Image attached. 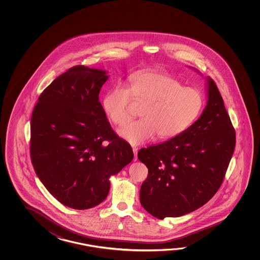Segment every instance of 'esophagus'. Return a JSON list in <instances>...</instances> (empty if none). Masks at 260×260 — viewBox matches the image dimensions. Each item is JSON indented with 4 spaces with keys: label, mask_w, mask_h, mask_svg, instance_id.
I'll list each match as a JSON object with an SVG mask.
<instances>
[{
    "label": "esophagus",
    "mask_w": 260,
    "mask_h": 260,
    "mask_svg": "<svg viewBox=\"0 0 260 260\" xmlns=\"http://www.w3.org/2000/svg\"><path fill=\"white\" fill-rule=\"evenodd\" d=\"M138 150L137 147H133V152H134V160H138Z\"/></svg>",
    "instance_id": "obj_1"
}]
</instances>
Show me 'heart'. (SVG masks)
Wrapping results in <instances>:
<instances>
[{
	"label": "heart",
	"mask_w": 260,
	"mask_h": 260,
	"mask_svg": "<svg viewBox=\"0 0 260 260\" xmlns=\"http://www.w3.org/2000/svg\"><path fill=\"white\" fill-rule=\"evenodd\" d=\"M134 101L145 104L143 119L118 131L132 145L146 143L156 135L161 139L177 138L198 119L205 107V95L199 89L184 87L166 73L142 72L130 78L127 88H111L103 99V109L114 124L123 125L132 117Z\"/></svg>",
	"instance_id": "b5f03b06"
}]
</instances>
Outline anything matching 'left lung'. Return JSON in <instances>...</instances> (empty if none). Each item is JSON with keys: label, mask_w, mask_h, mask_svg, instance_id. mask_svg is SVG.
Listing matches in <instances>:
<instances>
[{"label": "left lung", "mask_w": 260, "mask_h": 260, "mask_svg": "<svg viewBox=\"0 0 260 260\" xmlns=\"http://www.w3.org/2000/svg\"><path fill=\"white\" fill-rule=\"evenodd\" d=\"M207 81V103L199 119L164 143L140 149L149 169L139 198L144 209L164 219L205 205L223 182L235 148V130L215 82Z\"/></svg>", "instance_id": "8db88e82"}]
</instances>
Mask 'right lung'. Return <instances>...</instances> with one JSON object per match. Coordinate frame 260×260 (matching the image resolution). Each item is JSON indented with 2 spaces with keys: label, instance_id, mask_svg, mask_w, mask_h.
I'll list each match as a JSON object with an SVG mask.
<instances>
[{
  "label": "right lung",
  "instance_id": "add662e5",
  "mask_svg": "<svg viewBox=\"0 0 260 260\" xmlns=\"http://www.w3.org/2000/svg\"><path fill=\"white\" fill-rule=\"evenodd\" d=\"M108 79L103 70L71 68L44 89L31 115L35 173L55 199L77 210L102 203L111 176L134 158L131 146L111 129L99 101Z\"/></svg>",
  "mask_w": 260,
  "mask_h": 260
}]
</instances>
